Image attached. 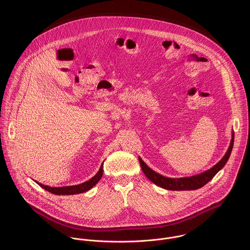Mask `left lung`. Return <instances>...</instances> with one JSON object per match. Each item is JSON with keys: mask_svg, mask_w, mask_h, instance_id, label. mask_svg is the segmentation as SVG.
<instances>
[{"mask_svg": "<svg viewBox=\"0 0 250 250\" xmlns=\"http://www.w3.org/2000/svg\"><path fill=\"white\" fill-rule=\"evenodd\" d=\"M234 143V133H231V140L229 146L227 150L226 154L220 159L219 162H217L214 167L207 169L206 171L202 172L200 174H196L190 177H182V178H169L165 177L152 168H150L143 161L141 157H139V161L141 163V167L143 168V171L146 177L149 179L151 182H153L156 186L165 188L167 190H195L202 188L204 185H206L209 181L214 178V175L226 165L227 161L229 158V155L231 154L232 147Z\"/></svg>", "mask_w": 250, "mask_h": 250, "instance_id": "8db88e82", "label": "left lung"}]
</instances>
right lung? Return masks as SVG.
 <instances>
[{
  "label": "right lung",
  "mask_w": 250,
  "mask_h": 250,
  "mask_svg": "<svg viewBox=\"0 0 250 250\" xmlns=\"http://www.w3.org/2000/svg\"><path fill=\"white\" fill-rule=\"evenodd\" d=\"M103 163L101 164L99 170L97 171V173L95 174L94 177L84 182L83 184L77 185V186H69V187H61V188H53V187H48L45 186L43 184H40L38 182H36L37 185H39L42 188H44L45 190L48 191L54 195H76V194H80V193H83L86 191L90 190L92 188H94L95 185L100 181V179L103 175Z\"/></svg>",
  "instance_id": "right-lung-1"
}]
</instances>
